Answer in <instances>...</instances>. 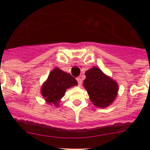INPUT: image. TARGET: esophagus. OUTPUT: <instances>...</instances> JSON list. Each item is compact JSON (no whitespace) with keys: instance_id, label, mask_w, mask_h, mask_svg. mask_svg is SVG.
Masks as SVG:
<instances>
[{"instance_id":"1","label":"esophagus","mask_w":150,"mask_h":150,"mask_svg":"<svg viewBox=\"0 0 150 150\" xmlns=\"http://www.w3.org/2000/svg\"><path fill=\"white\" fill-rule=\"evenodd\" d=\"M76 80H77V82H78V84L79 85V86H81L82 83V79H81L80 77H78L77 79H76Z\"/></svg>"}]
</instances>
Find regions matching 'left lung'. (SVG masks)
<instances>
[{"instance_id": "8db88e82", "label": "left lung", "mask_w": 150, "mask_h": 150, "mask_svg": "<svg viewBox=\"0 0 150 150\" xmlns=\"http://www.w3.org/2000/svg\"><path fill=\"white\" fill-rule=\"evenodd\" d=\"M86 76L83 86L93 104L96 107L104 108L112 103L118 90L117 82L96 67L87 71Z\"/></svg>"}]
</instances>
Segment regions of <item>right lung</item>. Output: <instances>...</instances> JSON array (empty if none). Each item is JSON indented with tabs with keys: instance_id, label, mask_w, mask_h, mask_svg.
Masks as SVG:
<instances>
[{
	"instance_id": "right-lung-1",
	"label": "right lung",
	"mask_w": 150,
	"mask_h": 150,
	"mask_svg": "<svg viewBox=\"0 0 150 150\" xmlns=\"http://www.w3.org/2000/svg\"><path fill=\"white\" fill-rule=\"evenodd\" d=\"M77 81L70 74L56 68L50 73L47 82L43 85L41 93L49 104L57 107L58 102L65 93L66 89L77 86Z\"/></svg>"
}]
</instances>
